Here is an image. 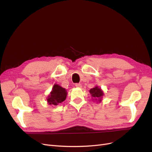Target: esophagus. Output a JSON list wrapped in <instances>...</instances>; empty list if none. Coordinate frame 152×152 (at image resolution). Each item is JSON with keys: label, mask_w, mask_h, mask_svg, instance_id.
<instances>
[{"label": "esophagus", "mask_w": 152, "mask_h": 152, "mask_svg": "<svg viewBox=\"0 0 152 152\" xmlns=\"http://www.w3.org/2000/svg\"><path fill=\"white\" fill-rule=\"evenodd\" d=\"M75 86L77 88H81L82 85L80 83H76L75 84Z\"/></svg>", "instance_id": "esophagus-1"}]
</instances>
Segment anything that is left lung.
<instances>
[{
  "label": "left lung",
  "instance_id": "left-lung-1",
  "mask_svg": "<svg viewBox=\"0 0 152 152\" xmlns=\"http://www.w3.org/2000/svg\"><path fill=\"white\" fill-rule=\"evenodd\" d=\"M89 92L92 96L96 98V100L99 99V101H101V98H102V96H103V92L100 88H99L97 86H96L94 88L91 89Z\"/></svg>",
  "mask_w": 152,
  "mask_h": 152
}]
</instances>
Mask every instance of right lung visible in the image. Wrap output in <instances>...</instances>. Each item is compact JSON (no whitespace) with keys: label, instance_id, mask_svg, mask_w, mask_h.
<instances>
[{"label":"right lung","instance_id":"1","mask_svg":"<svg viewBox=\"0 0 152 152\" xmlns=\"http://www.w3.org/2000/svg\"><path fill=\"white\" fill-rule=\"evenodd\" d=\"M66 95L67 92L64 88L58 84H55L52 91L50 92V95L47 99L48 102L50 105H57L66 99Z\"/></svg>","mask_w":152,"mask_h":152}]
</instances>
